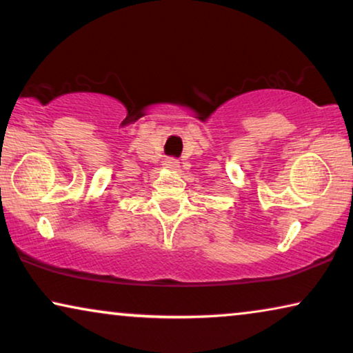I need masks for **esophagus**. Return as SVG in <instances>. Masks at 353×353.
<instances>
[{
	"label": "esophagus",
	"instance_id": "esophagus-1",
	"mask_svg": "<svg viewBox=\"0 0 353 353\" xmlns=\"http://www.w3.org/2000/svg\"><path fill=\"white\" fill-rule=\"evenodd\" d=\"M163 168H167V170H170V172H175V170H178V168H180V162H178L176 159L168 157V159H165V161H163Z\"/></svg>",
	"mask_w": 353,
	"mask_h": 353
}]
</instances>
